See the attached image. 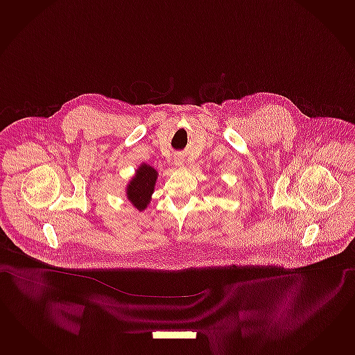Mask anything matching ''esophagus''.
Instances as JSON below:
<instances>
[{"label":"esophagus","mask_w":355,"mask_h":355,"mask_svg":"<svg viewBox=\"0 0 355 355\" xmlns=\"http://www.w3.org/2000/svg\"><path fill=\"white\" fill-rule=\"evenodd\" d=\"M184 163V157L182 154H175L174 155V164L177 165V166H182Z\"/></svg>","instance_id":"obj_1"}]
</instances>
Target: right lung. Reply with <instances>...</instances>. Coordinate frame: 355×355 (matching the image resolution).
<instances>
[{
	"mask_svg": "<svg viewBox=\"0 0 355 355\" xmlns=\"http://www.w3.org/2000/svg\"><path fill=\"white\" fill-rule=\"evenodd\" d=\"M157 172L148 164H141L127 186V198L135 208L142 211L147 208L155 189Z\"/></svg>",
	"mask_w": 355,
	"mask_h": 355,
	"instance_id": "obj_1",
	"label": "right lung"
}]
</instances>
